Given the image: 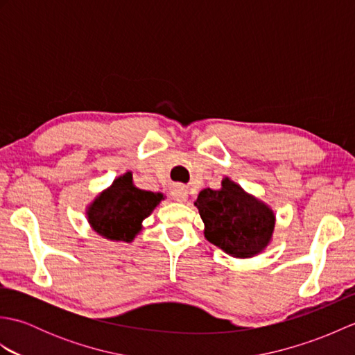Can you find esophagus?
Instances as JSON below:
<instances>
[{
  "instance_id": "obj_1",
  "label": "esophagus",
  "mask_w": 355,
  "mask_h": 355,
  "mask_svg": "<svg viewBox=\"0 0 355 355\" xmlns=\"http://www.w3.org/2000/svg\"><path fill=\"white\" fill-rule=\"evenodd\" d=\"M171 195L172 198L178 201V202H186L187 201V197H189V193H187V189L184 186H173L172 191H171Z\"/></svg>"
}]
</instances>
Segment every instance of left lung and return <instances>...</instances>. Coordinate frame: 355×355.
Segmentation results:
<instances>
[{"instance_id":"1","label":"left lung","mask_w":355,"mask_h":355,"mask_svg":"<svg viewBox=\"0 0 355 355\" xmlns=\"http://www.w3.org/2000/svg\"><path fill=\"white\" fill-rule=\"evenodd\" d=\"M195 206L205 223V238L233 258L258 256L273 239V209L229 177L221 180L220 189H202Z\"/></svg>"}]
</instances>
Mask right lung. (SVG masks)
<instances>
[{
  "label": "right lung",
  "mask_w": 355,
  "mask_h": 355,
  "mask_svg": "<svg viewBox=\"0 0 355 355\" xmlns=\"http://www.w3.org/2000/svg\"><path fill=\"white\" fill-rule=\"evenodd\" d=\"M164 200L162 192L139 189L132 172L119 175L87 205V221L93 232L112 243H132L143 229V221Z\"/></svg>",
  "instance_id": "obj_1"
}]
</instances>
